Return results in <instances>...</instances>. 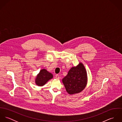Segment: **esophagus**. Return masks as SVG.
I'll return each mask as SVG.
<instances>
[{"label": "esophagus", "mask_w": 122, "mask_h": 122, "mask_svg": "<svg viewBox=\"0 0 122 122\" xmlns=\"http://www.w3.org/2000/svg\"><path fill=\"white\" fill-rule=\"evenodd\" d=\"M55 78H56L57 79H59V78H60L59 76L58 75H56V76H55Z\"/></svg>", "instance_id": "obj_1"}]
</instances>
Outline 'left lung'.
I'll return each mask as SVG.
<instances>
[{"instance_id": "8db88e82", "label": "left lung", "mask_w": 122, "mask_h": 122, "mask_svg": "<svg viewBox=\"0 0 122 122\" xmlns=\"http://www.w3.org/2000/svg\"><path fill=\"white\" fill-rule=\"evenodd\" d=\"M62 81L69 94L72 95L82 92L87 82V73L83 64L80 62L77 66L71 68Z\"/></svg>"}]
</instances>
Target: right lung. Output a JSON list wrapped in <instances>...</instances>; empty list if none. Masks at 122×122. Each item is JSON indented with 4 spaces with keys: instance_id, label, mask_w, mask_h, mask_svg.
I'll use <instances>...</instances> for the list:
<instances>
[{
    "instance_id": "obj_1",
    "label": "right lung",
    "mask_w": 122,
    "mask_h": 122,
    "mask_svg": "<svg viewBox=\"0 0 122 122\" xmlns=\"http://www.w3.org/2000/svg\"><path fill=\"white\" fill-rule=\"evenodd\" d=\"M52 77V74L45 69L41 70L37 74L35 79L36 84L39 86H43Z\"/></svg>"
}]
</instances>
